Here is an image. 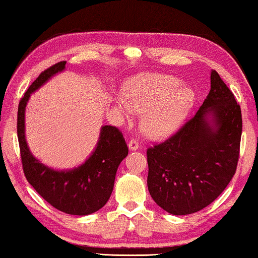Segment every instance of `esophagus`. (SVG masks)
Masks as SVG:
<instances>
[{"label": "esophagus", "instance_id": "esophagus-1", "mask_svg": "<svg viewBox=\"0 0 258 258\" xmlns=\"http://www.w3.org/2000/svg\"><path fill=\"white\" fill-rule=\"evenodd\" d=\"M139 147H140V145H139V142L136 140V139H132V140L128 142V148L131 150H137L139 149Z\"/></svg>", "mask_w": 258, "mask_h": 258}]
</instances>
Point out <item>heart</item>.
I'll list each match as a JSON object with an SVG mask.
<instances>
[{"instance_id":"b5f03b06","label":"heart","mask_w":258,"mask_h":258,"mask_svg":"<svg viewBox=\"0 0 258 258\" xmlns=\"http://www.w3.org/2000/svg\"><path fill=\"white\" fill-rule=\"evenodd\" d=\"M127 99L118 97L117 108L125 117L145 112L142 128L154 139L174 132L193 108L195 93L172 76L147 73L133 79L126 88Z\"/></svg>"}]
</instances>
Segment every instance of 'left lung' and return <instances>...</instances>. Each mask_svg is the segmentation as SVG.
Segmentation results:
<instances>
[{"label":"left lung","mask_w":258,"mask_h":258,"mask_svg":"<svg viewBox=\"0 0 258 258\" xmlns=\"http://www.w3.org/2000/svg\"><path fill=\"white\" fill-rule=\"evenodd\" d=\"M210 80V92L195 116L164 142L147 149L149 193L175 216L194 214L214 202L238 165L240 105L217 71H211Z\"/></svg>","instance_id":"1"}]
</instances>
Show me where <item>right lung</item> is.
I'll list each match as a JSON object with an SVG mask.
<instances>
[{"mask_svg": "<svg viewBox=\"0 0 258 258\" xmlns=\"http://www.w3.org/2000/svg\"><path fill=\"white\" fill-rule=\"evenodd\" d=\"M67 62L56 63L33 81L18 105L17 134L24 174L39 195L69 215L86 216L100 210L112 193L120 162L128 154L122 133L114 126L101 128L100 139L92 156L73 170L56 171L39 162L28 149L25 139V108L31 94L48 79L62 72Z\"/></svg>", "mask_w": 258, "mask_h": 258, "instance_id": "obj_1", "label": "right lung"}]
</instances>
